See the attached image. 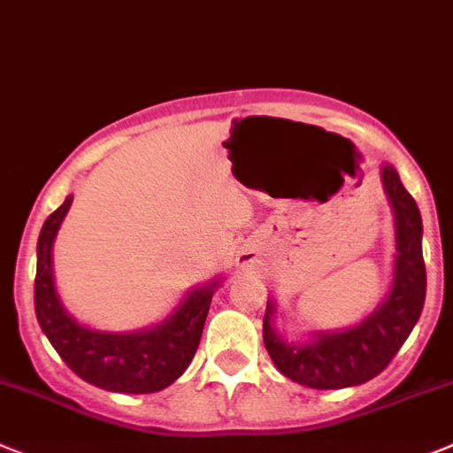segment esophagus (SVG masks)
I'll list each match as a JSON object with an SVG mask.
<instances>
[{
    "instance_id": "34e87169",
    "label": "esophagus",
    "mask_w": 453,
    "mask_h": 453,
    "mask_svg": "<svg viewBox=\"0 0 453 453\" xmlns=\"http://www.w3.org/2000/svg\"><path fill=\"white\" fill-rule=\"evenodd\" d=\"M239 262H242V264H248V262H250V257H248V252H243V255L239 257Z\"/></svg>"
}]
</instances>
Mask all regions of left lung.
Instances as JSON below:
<instances>
[{"label": "left lung", "mask_w": 453, "mask_h": 453, "mask_svg": "<svg viewBox=\"0 0 453 453\" xmlns=\"http://www.w3.org/2000/svg\"><path fill=\"white\" fill-rule=\"evenodd\" d=\"M381 185L395 219L393 284L386 300L354 327L311 332L307 343H288L275 329V303L264 313V345L273 364L296 384L338 390L365 384L393 361L418 323L426 293L422 259V217L418 203L390 165L381 166Z\"/></svg>", "instance_id": "left-lung-1"}]
</instances>
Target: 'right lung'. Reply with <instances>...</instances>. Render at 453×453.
Masks as SVG:
<instances>
[{
  "instance_id": "right-lung-1",
  "label": "right lung",
  "mask_w": 453,
  "mask_h": 453,
  "mask_svg": "<svg viewBox=\"0 0 453 453\" xmlns=\"http://www.w3.org/2000/svg\"><path fill=\"white\" fill-rule=\"evenodd\" d=\"M74 196L49 214L38 239L35 316L49 343L69 370L96 388L112 393H157L180 377L196 354L211 296L221 280L191 288L162 323L137 332H99L85 327L60 303L51 268V248Z\"/></svg>"
}]
</instances>
